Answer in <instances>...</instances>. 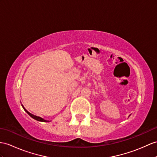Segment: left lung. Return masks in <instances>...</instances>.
<instances>
[{
  "label": "left lung",
  "mask_w": 157,
  "mask_h": 157,
  "mask_svg": "<svg viewBox=\"0 0 157 157\" xmlns=\"http://www.w3.org/2000/svg\"><path fill=\"white\" fill-rule=\"evenodd\" d=\"M130 115H131V114H130ZM130 115H129V116H130Z\"/></svg>",
  "instance_id": "1"
}]
</instances>
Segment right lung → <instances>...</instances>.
<instances>
[{
    "label": "right lung",
    "mask_w": 157,
    "mask_h": 157,
    "mask_svg": "<svg viewBox=\"0 0 157 157\" xmlns=\"http://www.w3.org/2000/svg\"><path fill=\"white\" fill-rule=\"evenodd\" d=\"M22 105V108H23V109L25 110V111L30 116V117H31L33 118H34V119H35V120H36V121H40V122H50L49 121H47V120H45V119H44V118H41V117H37V116H36V115H34V114H31L30 113H29L27 110H26L25 107H24V106L22 105Z\"/></svg>",
    "instance_id": "add662e5"
}]
</instances>
